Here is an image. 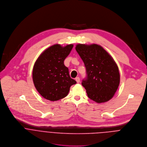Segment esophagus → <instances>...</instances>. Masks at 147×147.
Returning a JSON list of instances; mask_svg holds the SVG:
<instances>
[{
  "instance_id": "esophagus-1",
  "label": "esophagus",
  "mask_w": 147,
  "mask_h": 147,
  "mask_svg": "<svg viewBox=\"0 0 147 147\" xmlns=\"http://www.w3.org/2000/svg\"><path fill=\"white\" fill-rule=\"evenodd\" d=\"M75 80L76 81L77 83H79V82H80V78H79V77H76V78H75Z\"/></svg>"
}]
</instances>
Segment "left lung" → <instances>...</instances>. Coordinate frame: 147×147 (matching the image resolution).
I'll use <instances>...</instances> for the list:
<instances>
[{"instance_id":"obj_1","label":"left lung","mask_w":147,"mask_h":147,"mask_svg":"<svg viewBox=\"0 0 147 147\" xmlns=\"http://www.w3.org/2000/svg\"><path fill=\"white\" fill-rule=\"evenodd\" d=\"M75 49L86 67L87 75L82 84L88 97L97 103L109 101L120 83L119 69L112 57L96 44H78Z\"/></svg>"}]
</instances>
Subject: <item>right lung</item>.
Here are the masks:
<instances>
[{
  "label": "right lung",
  "mask_w": 147,
  "mask_h": 147,
  "mask_svg": "<svg viewBox=\"0 0 147 147\" xmlns=\"http://www.w3.org/2000/svg\"><path fill=\"white\" fill-rule=\"evenodd\" d=\"M73 46L53 45L36 61L32 71L33 82L38 92L45 98L52 101L62 99L68 95L70 87L76 83L70 77L68 68L64 63Z\"/></svg>",
  "instance_id": "1"
}]
</instances>
